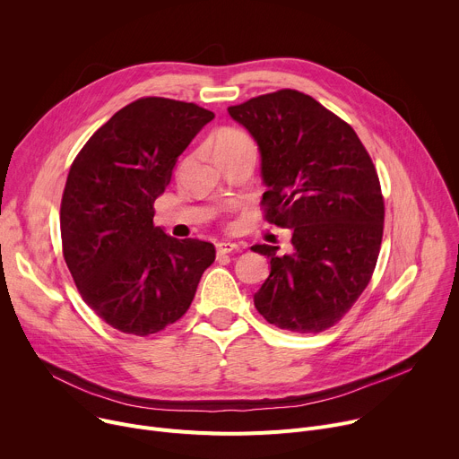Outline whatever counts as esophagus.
<instances>
[{"label": "esophagus", "mask_w": 459, "mask_h": 459, "mask_svg": "<svg viewBox=\"0 0 459 459\" xmlns=\"http://www.w3.org/2000/svg\"><path fill=\"white\" fill-rule=\"evenodd\" d=\"M236 248H238V243H234V241H220V243H216L218 255H229V253L236 251Z\"/></svg>", "instance_id": "obj_1"}]
</instances>
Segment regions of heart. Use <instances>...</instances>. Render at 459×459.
<instances>
[{
    "label": "heart",
    "instance_id": "b5f03b06",
    "mask_svg": "<svg viewBox=\"0 0 459 459\" xmlns=\"http://www.w3.org/2000/svg\"><path fill=\"white\" fill-rule=\"evenodd\" d=\"M212 153L216 160H220L241 153H256V148L253 139L243 130L221 128L212 135Z\"/></svg>",
    "mask_w": 459,
    "mask_h": 459
}]
</instances>
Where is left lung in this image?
Wrapping results in <instances>:
<instances>
[{"label": "left lung", "mask_w": 459, "mask_h": 459, "mask_svg": "<svg viewBox=\"0 0 459 459\" xmlns=\"http://www.w3.org/2000/svg\"><path fill=\"white\" fill-rule=\"evenodd\" d=\"M229 115L258 144L265 220L290 229L293 245L283 256L251 247L271 264L255 306L280 329L324 331L351 309L377 264L385 201L375 166L350 124L300 91L260 95Z\"/></svg>", "instance_id": "1"}]
</instances>
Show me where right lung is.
Listing matches in <instances>:
<instances>
[{"label": "right lung", "instance_id": "add662e5", "mask_svg": "<svg viewBox=\"0 0 459 459\" xmlns=\"http://www.w3.org/2000/svg\"><path fill=\"white\" fill-rule=\"evenodd\" d=\"M212 118L192 102L139 99L71 164L60 206L64 258L84 302L122 333L146 337L179 320L216 260L212 243L153 225L178 157Z\"/></svg>", "mask_w": 459, "mask_h": 459}]
</instances>
